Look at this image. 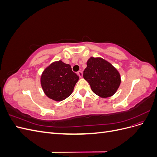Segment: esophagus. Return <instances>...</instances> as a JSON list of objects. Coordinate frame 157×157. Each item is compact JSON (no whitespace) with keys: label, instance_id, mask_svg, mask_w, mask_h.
<instances>
[{"label":"esophagus","instance_id":"obj_1","mask_svg":"<svg viewBox=\"0 0 157 157\" xmlns=\"http://www.w3.org/2000/svg\"><path fill=\"white\" fill-rule=\"evenodd\" d=\"M77 74L79 76L80 78H82V71H78V72L77 73Z\"/></svg>","mask_w":157,"mask_h":157}]
</instances>
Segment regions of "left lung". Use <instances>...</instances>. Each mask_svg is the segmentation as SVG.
<instances>
[{
    "label": "left lung",
    "mask_w": 157,
    "mask_h": 157,
    "mask_svg": "<svg viewBox=\"0 0 157 157\" xmlns=\"http://www.w3.org/2000/svg\"><path fill=\"white\" fill-rule=\"evenodd\" d=\"M86 63L83 77L89 83L92 92L102 98L113 96L121 82L118 70L101 58L91 57Z\"/></svg>",
    "instance_id": "1"
}]
</instances>
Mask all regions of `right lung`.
Wrapping results in <instances>:
<instances>
[{"label":"right lung","instance_id":"1","mask_svg":"<svg viewBox=\"0 0 157 157\" xmlns=\"http://www.w3.org/2000/svg\"><path fill=\"white\" fill-rule=\"evenodd\" d=\"M78 79L71 65L59 60L54 61L45 68L40 77V84L47 97L61 101L73 93Z\"/></svg>","mask_w":157,"mask_h":157}]
</instances>
